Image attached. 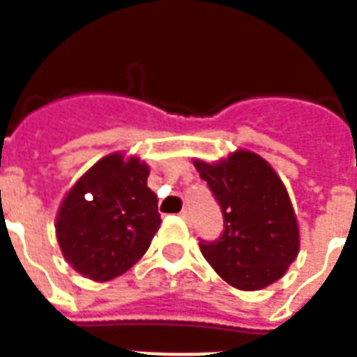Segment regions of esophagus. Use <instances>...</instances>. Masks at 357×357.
<instances>
[{
	"label": "esophagus",
	"instance_id": "34e87169",
	"mask_svg": "<svg viewBox=\"0 0 357 357\" xmlns=\"http://www.w3.org/2000/svg\"><path fill=\"white\" fill-rule=\"evenodd\" d=\"M179 216L183 218L185 222H189V220H191V212H189V208H183L181 212H179Z\"/></svg>",
	"mask_w": 357,
	"mask_h": 357
}]
</instances>
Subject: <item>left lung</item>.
<instances>
[{"mask_svg": "<svg viewBox=\"0 0 357 357\" xmlns=\"http://www.w3.org/2000/svg\"><path fill=\"white\" fill-rule=\"evenodd\" d=\"M224 214L220 239L201 252L224 281L260 291L284 275L300 248L296 216L283 181L262 156L235 151L220 162L195 160Z\"/></svg>", "mask_w": 357, "mask_h": 357, "instance_id": "left-lung-1", "label": "left lung"}]
</instances>
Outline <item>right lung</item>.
Returning a JSON list of instances; mask_svg holds the SVG:
<instances>
[{"label": "right lung", "instance_id": "1", "mask_svg": "<svg viewBox=\"0 0 357 357\" xmlns=\"http://www.w3.org/2000/svg\"><path fill=\"white\" fill-rule=\"evenodd\" d=\"M149 166L112 153L95 162L66 193L55 229L65 260L93 281L122 275L147 252L160 227Z\"/></svg>", "mask_w": 357, "mask_h": 357}]
</instances>
